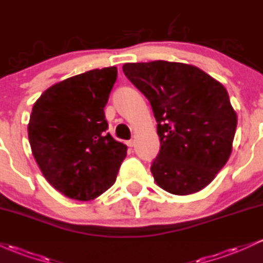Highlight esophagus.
I'll list each match as a JSON object with an SVG mask.
<instances>
[{"label": "esophagus", "mask_w": 263, "mask_h": 263, "mask_svg": "<svg viewBox=\"0 0 263 263\" xmlns=\"http://www.w3.org/2000/svg\"><path fill=\"white\" fill-rule=\"evenodd\" d=\"M126 144H127L128 147H134L135 146V141L134 140H129V141L126 142Z\"/></svg>", "instance_id": "34e87169"}]
</instances>
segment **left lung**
<instances>
[{"mask_svg": "<svg viewBox=\"0 0 263 263\" xmlns=\"http://www.w3.org/2000/svg\"><path fill=\"white\" fill-rule=\"evenodd\" d=\"M122 69L155 114L161 141L151 167L156 183L176 195L204 189L228 162L236 131L224 85L184 63H127Z\"/></svg>", "mask_w": 263, "mask_h": 263, "instance_id": "left-lung-1", "label": "left lung"}]
</instances>
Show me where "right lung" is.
Here are the masks:
<instances>
[{"mask_svg": "<svg viewBox=\"0 0 263 263\" xmlns=\"http://www.w3.org/2000/svg\"><path fill=\"white\" fill-rule=\"evenodd\" d=\"M116 66L54 84L34 102L28 123L33 157L48 183L65 197L92 200L116 180L127 146L107 134L104 107Z\"/></svg>", "mask_w": 263, "mask_h": 263, "instance_id": "1", "label": "right lung"}]
</instances>
